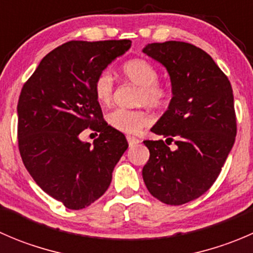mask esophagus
Wrapping results in <instances>:
<instances>
[{
  "label": "esophagus",
  "instance_id": "34e87169",
  "mask_svg": "<svg viewBox=\"0 0 253 253\" xmlns=\"http://www.w3.org/2000/svg\"><path fill=\"white\" fill-rule=\"evenodd\" d=\"M127 142H128L129 147H133V145L138 144V143L141 141H139L138 138H136V137H133V136H127Z\"/></svg>",
  "mask_w": 253,
  "mask_h": 253
}]
</instances>
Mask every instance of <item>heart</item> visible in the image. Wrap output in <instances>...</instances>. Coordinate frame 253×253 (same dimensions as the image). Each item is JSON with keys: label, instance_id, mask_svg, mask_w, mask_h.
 <instances>
[{"label": "heart", "instance_id": "b5f03b06", "mask_svg": "<svg viewBox=\"0 0 253 253\" xmlns=\"http://www.w3.org/2000/svg\"><path fill=\"white\" fill-rule=\"evenodd\" d=\"M122 75L129 83L139 86L137 103L158 108L165 104L169 90L165 85L158 83V71L148 61L136 58L128 61L122 67ZM94 94L100 104H109L114 95V81L109 72H101L94 83ZM108 124L112 128L124 133H137L143 127L150 124V117L142 110L115 109L108 115Z\"/></svg>", "mask_w": 253, "mask_h": 253}]
</instances>
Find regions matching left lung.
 Returning <instances> with one entry per match:
<instances>
[{"instance_id": "8db88e82", "label": "left lung", "mask_w": 253, "mask_h": 253, "mask_svg": "<svg viewBox=\"0 0 253 253\" xmlns=\"http://www.w3.org/2000/svg\"><path fill=\"white\" fill-rule=\"evenodd\" d=\"M143 52L167 68L172 98L144 141L150 157L142 175L150 195L180 206L211 188L236 137L231 84L202 48L182 42H153ZM172 140L178 148L169 149Z\"/></svg>"}]
</instances>
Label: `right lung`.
I'll return each instance as SVG.
<instances>
[{"label":"right lung","instance_id":"1","mask_svg":"<svg viewBox=\"0 0 253 253\" xmlns=\"http://www.w3.org/2000/svg\"><path fill=\"white\" fill-rule=\"evenodd\" d=\"M129 47V40L66 42L40 61L20 91V157L38 186L68 209L85 208L105 193L128 148L103 120L94 83ZM88 126L101 132L93 145L79 138Z\"/></svg>","mask_w":253,"mask_h":253}]
</instances>
